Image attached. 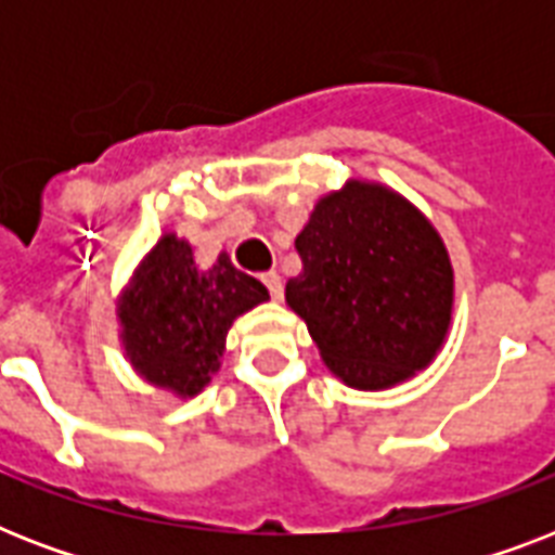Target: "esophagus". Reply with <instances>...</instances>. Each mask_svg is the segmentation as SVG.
<instances>
[{
    "mask_svg": "<svg viewBox=\"0 0 555 555\" xmlns=\"http://www.w3.org/2000/svg\"><path fill=\"white\" fill-rule=\"evenodd\" d=\"M261 282H264V287L270 291V296L273 299H282V294H285V287H282V276H279L276 270H268V273H261Z\"/></svg>",
    "mask_w": 555,
    "mask_h": 555,
    "instance_id": "34e87169",
    "label": "esophagus"
}]
</instances>
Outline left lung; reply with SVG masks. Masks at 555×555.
I'll use <instances>...</instances> for the list:
<instances>
[{
	"label": "left lung",
	"instance_id": "8db88e82",
	"mask_svg": "<svg viewBox=\"0 0 555 555\" xmlns=\"http://www.w3.org/2000/svg\"><path fill=\"white\" fill-rule=\"evenodd\" d=\"M287 308L322 363L360 391L391 388L438 357L455 305V270L431 221L391 186L346 181L317 201L296 235Z\"/></svg>",
	"mask_w": 555,
	"mask_h": 555
}]
</instances>
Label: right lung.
Returning <instances> with one entry per match:
<instances>
[{
  "label": "right lung",
  "instance_id": "obj_1",
  "mask_svg": "<svg viewBox=\"0 0 555 555\" xmlns=\"http://www.w3.org/2000/svg\"><path fill=\"white\" fill-rule=\"evenodd\" d=\"M268 299V287L227 253L201 270L192 244L164 233L117 299L126 360L150 386L195 397L221 369L230 325Z\"/></svg>",
  "mask_w": 555,
  "mask_h": 555
}]
</instances>
